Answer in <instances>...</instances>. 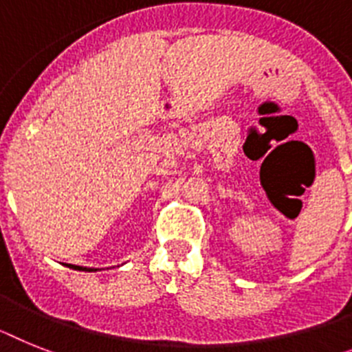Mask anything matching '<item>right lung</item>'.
<instances>
[{"label":"right lung","instance_id":"right-lung-1","mask_svg":"<svg viewBox=\"0 0 352 352\" xmlns=\"http://www.w3.org/2000/svg\"><path fill=\"white\" fill-rule=\"evenodd\" d=\"M84 270H87V272H93V268H84Z\"/></svg>","mask_w":352,"mask_h":352}]
</instances>
